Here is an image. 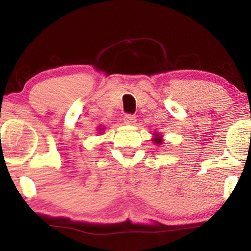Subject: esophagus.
<instances>
[{
    "label": "esophagus",
    "instance_id": "esophagus-1",
    "mask_svg": "<svg viewBox=\"0 0 251 251\" xmlns=\"http://www.w3.org/2000/svg\"><path fill=\"white\" fill-rule=\"evenodd\" d=\"M136 122L135 117L132 116V115H125L124 116V123L126 124V125H133Z\"/></svg>",
    "mask_w": 251,
    "mask_h": 251
}]
</instances>
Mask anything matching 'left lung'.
<instances>
[{
    "mask_svg": "<svg viewBox=\"0 0 251 251\" xmlns=\"http://www.w3.org/2000/svg\"><path fill=\"white\" fill-rule=\"evenodd\" d=\"M151 141H153V144L160 146L161 144L163 142V138H162V134H160V133L155 131L153 133V138H151Z\"/></svg>",
    "mask_w": 251,
    "mask_h": 251,
    "instance_id": "8db88e82",
    "label": "left lung"
}]
</instances>
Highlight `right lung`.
Returning <instances> with one entry per match:
<instances>
[{
  "mask_svg": "<svg viewBox=\"0 0 251 251\" xmlns=\"http://www.w3.org/2000/svg\"><path fill=\"white\" fill-rule=\"evenodd\" d=\"M103 131H104V128L102 127V126H100V127H98V133H100V134H102Z\"/></svg>",
  "mask_w": 251,
  "mask_h": 251,
  "instance_id": "add662e5",
  "label": "right lung"
}]
</instances>
